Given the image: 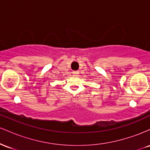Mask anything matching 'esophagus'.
Returning a JSON list of instances; mask_svg holds the SVG:
<instances>
[{"mask_svg":"<svg viewBox=\"0 0 150 150\" xmlns=\"http://www.w3.org/2000/svg\"><path fill=\"white\" fill-rule=\"evenodd\" d=\"M79 74H80V73H79V71L73 72V75H79Z\"/></svg>","mask_w":150,"mask_h":150,"instance_id":"1","label":"esophagus"}]
</instances>
